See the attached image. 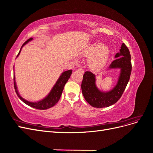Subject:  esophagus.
Masks as SVG:
<instances>
[{"instance_id":"esophagus-1","label":"esophagus","mask_w":153,"mask_h":153,"mask_svg":"<svg viewBox=\"0 0 153 153\" xmlns=\"http://www.w3.org/2000/svg\"><path fill=\"white\" fill-rule=\"evenodd\" d=\"M78 71L81 72V73H82L84 72V69H83L82 68H78Z\"/></svg>"}]
</instances>
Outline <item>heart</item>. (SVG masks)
Returning a JSON list of instances; mask_svg holds the SVG:
<instances>
[{
	"instance_id": "1",
	"label": "heart",
	"mask_w": 153,
	"mask_h": 153,
	"mask_svg": "<svg viewBox=\"0 0 153 153\" xmlns=\"http://www.w3.org/2000/svg\"><path fill=\"white\" fill-rule=\"evenodd\" d=\"M84 54L86 57H90L88 64L91 68L100 69L107 62L110 56V50L103 44L97 43L88 47Z\"/></svg>"
}]
</instances>
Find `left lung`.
<instances>
[{
    "mask_svg": "<svg viewBox=\"0 0 153 153\" xmlns=\"http://www.w3.org/2000/svg\"><path fill=\"white\" fill-rule=\"evenodd\" d=\"M116 58L112 61L109 69H121L118 82L108 92L100 91L96 85V77L91 71H85L82 82L83 96L88 103L96 108L108 107L115 104L121 98L126 89L131 72V55L128 47L123 43L120 52L115 54Z\"/></svg>",
    "mask_w": 153,
    "mask_h": 153,
    "instance_id": "8db88e82",
    "label": "left lung"
}]
</instances>
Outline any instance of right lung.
<instances>
[{
	"mask_svg": "<svg viewBox=\"0 0 153 153\" xmlns=\"http://www.w3.org/2000/svg\"><path fill=\"white\" fill-rule=\"evenodd\" d=\"M31 40H32V38H30L27 41H25V42L23 44L22 48L24 47L25 45H26L27 43H28L29 41H30ZM22 48H21V49H22ZM21 49L20 50L19 53H18L17 57L19 55ZM71 73H72V70H68V71L63 72L61 75V76H60L57 82L55 83V84L53 87L52 89L51 90V91L50 92V93L48 94V96L47 97H45V98L44 99H43L42 100L38 101V102H30V101H27L25 99L22 98L18 92L15 77H14V87H15V91L16 92L18 96L19 97V98L26 105L31 106V107H33L36 109L46 110V109H48V108L52 107V106H53L55 104L58 102L60 98H61V96L62 91L64 89V87L66 84V82H68L69 77H70Z\"/></svg>",
	"mask_w": 153,
	"mask_h": 153,
	"instance_id": "obj_1",
	"label": "right lung"
}]
</instances>
